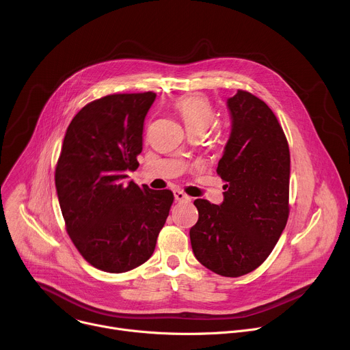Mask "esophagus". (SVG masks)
<instances>
[{
	"mask_svg": "<svg viewBox=\"0 0 350 350\" xmlns=\"http://www.w3.org/2000/svg\"><path fill=\"white\" fill-rule=\"evenodd\" d=\"M174 199L178 202H191V196H188L185 192H183L180 189L174 191Z\"/></svg>",
	"mask_w": 350,
	"mask_h": 350,
	"instance_id": "34e87169",
	"label": "esophagus"
}]
</instances>
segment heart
<instances>
[{"label": "heart", "instance_id": "obj_1", "mask_svg": "<svg viewBox=\"0 0 350 350\" xmlns=\"http://www.w3.org/2000/svg\"><path fill=\"white\" fill-rule=\"evenodd\" d=\"M173 108L183 119L189 133L208 130L216 120V112L211 99L199 92H191L178 96L173 103Z\"/></svg>", "mask_w": 350, "mask_h": 350}]
</instances>
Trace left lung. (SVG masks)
Instances as JSON below:
<instances>
[{
	"label": "left lung",
	"instance_id": "1",
	"mask_svg": "<svg viewBox=\"0 0 350 350\" xmlns=\"http://www.w3.org/2000/svg\"><path fill=\"white\" fill-rule=\"evenodd\" d=\"M231 134L219 161L223 204L195 199L189 230L198 262L223 277H241L271 254L289 216V146L273 111L238 90L227 99Z\"/></svg>",
	"mask_w": 350,
	"mask_h": 350
}]
</instances>
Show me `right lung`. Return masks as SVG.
<instances>
[{
	"instance_id": "obj_1",
	"label": "right lung",
	"mask_w": 350,
	"mask_h": 350,
	"mask_svg": "<svg viewBox=\"0 0 350 350\" xmlns=\"http://www.w3.org/2000/svg\"><path fill=\"white\" fill-rule=\"evenodd\" d=\"M152 91L112 94L87 104L70 122L55 169L66 231L95 269L124 273L152 256L174 201L170 189L127 183L138 167Z\"/></svg>"
}]
</instances>
